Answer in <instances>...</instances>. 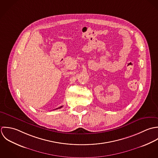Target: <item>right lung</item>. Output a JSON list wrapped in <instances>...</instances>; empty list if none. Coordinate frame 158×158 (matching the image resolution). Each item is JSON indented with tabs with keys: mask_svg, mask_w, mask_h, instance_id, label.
<instances>
[{
	"mask_svg": "<svg viewBox=\"0 0 158 158\" xmlns=\"http://www.w3.org/2000/svg\"><path fill=\"white\" fill-rule=\"evenodd\" d=\"M62 106H61V107H59V108H57V109H60V108H62Z\"/></svg>",
	"mask_w": 158,
	"mask_h": 158,
	"instance_id": "obj_1",
	"label": "right lung"
}]
</instances>
